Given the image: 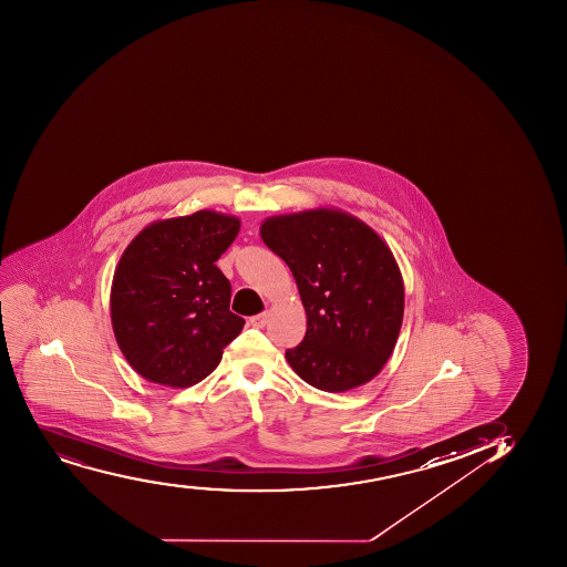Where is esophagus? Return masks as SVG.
Here are the masks:
<instances>
[{
	"label": "esophagus",
	"mask_w": 567,
	"mask_h": 567,
	"mask_svg": "<svg viewBox=\"0 0 567 567\" xmlns=\"http://www.w3.org/2000/svg\"><path fill=\"white\" fill-rule=\"evenodd\" d=\"M269 320V312H260V315L252 316V318H249V323H251L252 327H257V329H262L266 323H268Z\"/></svg>",
	"instance_id": "1"
}]
</instances>
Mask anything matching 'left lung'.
<instances>
[{
    "label": "left lung",
    "mask_w": 567,
    "mask_h": 567,
    "mask_svg": "<svg viewBox=\"0 0 567 567\" xmlns=\"http://www.w3.org/2000/svg\"><path fill=\"white\" fill-rule=\"evenodd\" d=\"M264 244L292 271L307 332L288 364L310 386L348 392L381 373L403 326L404 285L386 241L340 208L269 216Z\"/></svg>",
    "instance_id": "1"
}]
</instances>
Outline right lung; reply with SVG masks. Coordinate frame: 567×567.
Masks as SVG:
<instances>
[{"instance_id": "obj_1", "label": "right lung", "mask_w": 567, "mask_h": 567, "mask_svg": "<svg viewBox=\"0 0 567 567\" xmlns=\"http://www.w3.org/2000/svg\"><path fill=\"white\" fill-rule=\"evenodd\" d=\"M240 219L197 210L158 219L131 240L114 269L111 321L131 368L155 384L194 386L219 364L246 321L233 315L218 266Z\"/></svg>"}]
</instances>
